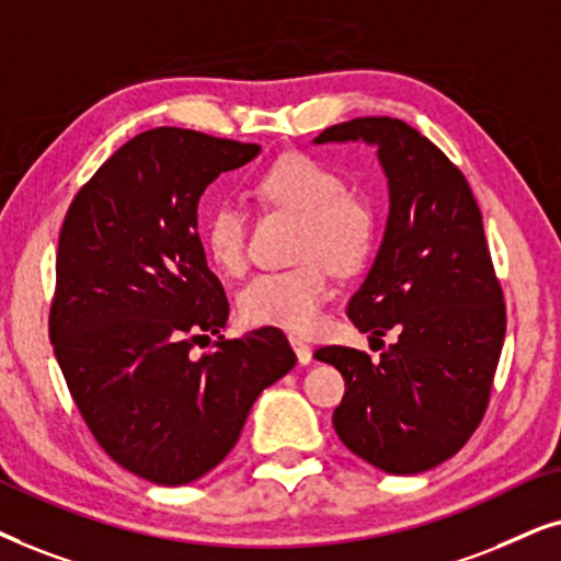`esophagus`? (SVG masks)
Listing matches in <instances>:
<instances>
[{
    "label": "esophagus",
    "mask_w": 561,
    "mask_h": 561,
    "mask_svg": "<svg viewBox=\"0 0 561 561\" xmlns=\"http://www.w3.org/2000/svg\"><path fill=\"white\" fill-rule=\"evenodd\" d=\"M289 343H293L295 354H297V362L300 364H310L312 362V348L308 346V343H302L300 339H289Z\"/></svg>",
    "instance_id": "1"
}]
</instances>
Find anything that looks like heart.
Returning <instances> with one entry per match:
<instances>
[{"label":"heart","mask_w":561,"mask_h":561,"mask_svg":"<svg viewBox=\"0 0 561 561\" xmlns=\"http://www.w3.org/2000/svg\"><path fill=\"white\" fill-rule=\"evenodd\" d=\"M256 192L268 203L300 215L297 256L308 261L295 268L251 276L238 293V312L249 325L305 335L316 331L323 305L331 297L328 268L319 260L323 257L339 272L362 264L375 241V213L364 199L346 192L339 171L305 153L274 161L259 176ZM205 249L222 272H241L245 264V215L236 203L226 199L207 215Z\"/></svg>","instance_id":"1"}]
</instances>
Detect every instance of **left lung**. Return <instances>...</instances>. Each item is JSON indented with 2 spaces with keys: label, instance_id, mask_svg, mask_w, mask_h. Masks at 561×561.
<instances>
[{
  "label": "left lung",
  "instance_id": "1",
  "mask_svg": "<svg viewBox=\"0 0 561 561\" xmlns=\"http://www.w3.org/2000/svg\"><path fill=\"white\" fill-rule=\"evenodd\" d=\"M377 148L390 190L382 243L348 300L362 333H398L379 362L348 346L316 351L346 379L333 428L348 451L390 474L451 459L488 410L505 339L503 289L467 179L415 128L356 117L312 144Z\"/></svg>",
  "mask_w": 561,
  "mask_h": 561
}]
</instances>
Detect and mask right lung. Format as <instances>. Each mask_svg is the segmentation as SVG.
Here are the masks:
<instances>
[{"mask_svg": "<svg viewBox=\"0 0 561 561\" xmlns=\"http://www.w3.org/2000/svg\"><path fill=\"white\" fill-rule=\"evenodd\" d=\"M261 146L153 128L117 148L66 213L48 333L96 444L148 482L190 484L228 457L261 392L295 367L279 328L226 341L197 205ZM216 351L191 356L199 337Z\"/></svg>", "mask_w": 561, "mask_h": 561, "instance_id": "1", "label": "right lung"}]
</instances>
